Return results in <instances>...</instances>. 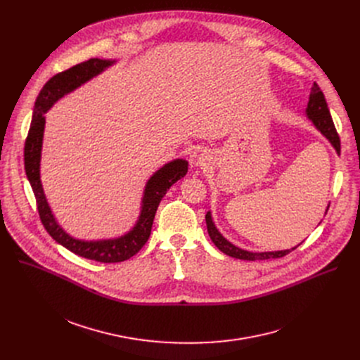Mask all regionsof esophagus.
<instances>
[{
  "label": "esophagus",
  "instance_id": "34e87169",
  "mask_svg": "<svg viewBox=\"0 0 360 360\" xmlns=\"http://www.w3.org/2000/svg\"><path fill=\"white\" fill-rule=\"evenodd\" d=\"M208 158H207V153H202V152H195L191 155V162L196 164V165H205L207 164Z\"/></svg>",
  "mask_w": 360,
  "mask_h": 360
}]
</instances>
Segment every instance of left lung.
I'll list each match as a JSON object with an SVG mask.
<instances>
[{
  "mask_svg": "<svg viewBox=\"0 0 360 360\" xmlns=\"http://www.w3.org/2000/svg\"><path fill=\"white\" fill-rule=\"evenodd\" d=\"M306 112H307V117H309L312 120V122L315 124V127L330 141V143L335 146L336 152L339 153L340 152V138H339V134H338V131L335 128L333 120L330 117L325 95H323V92L321 91V88H319V85L316 82L311 88L309 102H307ZM328 210H329V207H328ZM328 210H326V212H328ZM205 219H207L208 233H210L212 242L215 243V246L221 252H224L225 255L232 256V258H236V259H243V261H265V259H272V258H282V256L290 253L292 250H295L299 246L297 245V246H295L292 249L278 250V252H259V253L248 252V250H243V249L232 245L231 242H228L218 232V229L215 228V225L212 222V218H211L210 212L207 214V217H205Z\"/></svg>",
  "mask_w": 360,
  "mask_h": 360,
  "instance_id": "1",
  "label": "left lung"
}]
</instances>
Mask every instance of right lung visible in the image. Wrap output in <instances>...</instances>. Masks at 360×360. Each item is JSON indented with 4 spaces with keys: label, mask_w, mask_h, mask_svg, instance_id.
Here are the masks:
<instances>
[{
    "label": "right lung",
    "mask_w": 360,
    "mask_h": 360,
    "mask_svg": "<svg viewBox=\"0 0 360 360\" xmlns=\"http://www.w3.org/2000/svg\"><path fill=\"white\" fill-rule=\"evenodd\" d=\"M112 64L114 61L91 58L51 78L42 86L39 95L37 96L32 121H31L30 131L25 139V146H24L25 174L35 195L39 219L44 228L46 229V232L53 236V239H56L58 243H61L64 248L74 252L75 255L82 256V258H86L91 261L104 262V264H115V262L127 261L141 250V248L146 243L150 235L153 218H155L161 199L165 196L167 191L178 179L184 178L188 172V162L184 160H176L167 164L155 175L150 176L145 188L142 211L136 225L131 232H128L127 235L118 239L84 242V240L71 238L58 226L53 214H51V210L46 203L42 185L39 181V160H41V146H42V135H44V125H45L44 114L53 107L54 102L58 101L61 96L71 92L72 89H75L77 86L91 79L92 77H95L101 71H104L107 67Z\"/></svg>",
    "instance_id": "add662e5"
}]
</instances>
